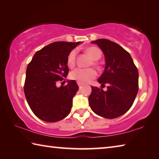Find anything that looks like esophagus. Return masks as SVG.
I'll use <instances>...</instances> for the list:
<instances>
[{"instance_id":"esophagus-1","label":"esophagus","mask_w":159,"mask_h":159,"mask_svg":"<svg viewBox=\"0 0 159 159\" xmlns=\"http://www.w3.org/2000/svg\"><path fill=\"white\" fill-rule=\"evenodd\" d=\"M77 84H78V85L79 86V87H80V86H82V85H83V83H80V82H77Z\"/></svg>"}]
</instances>
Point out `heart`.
Masks as SVG:
<instances>
[{
  "label": "heart",
  "instance_id": "b5f03b06",
  "mask_svg": "<svg viewBox=\"0 0 159 159\" xmlns=\"http://www.w3.org/2000/svg\"><path fill=\"white\" fill-rule=\"evenodd\" d=\"M85 52L88 54L90 57L92 58L93 60V62L91 63V65L96 67V68H99V64H98V61L101 58L102 52L101 50L98 47L91 46L85 49ZM77 55V50L76 49L72 50L71 52L68 54L66 58V64L69 67H74L75 64H76ZM97 76L96 71L92 68L88 69H82V68H76L70 72L69 78L71 80H76L78 82L81 83H87L90 81L91 80L95 79Z\"/></svg>",
  "mask_w": 159,
  "mask_h": 159
}]
</instances>
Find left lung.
Here are the masks:
<instances>
[{
  "instance_id": "1",
  "label": "left lung",
  "mask_w": 159,
  "mask_h": 159,
  "mask_svg": "<svg viewBox=\"0 0 159 159\" xmlns=\"http://www.w3.org/2000/svg\"><path fill=\"white\" fill-rule=\"evenodd\" d=\"M92 43L98 45L105 57V69L98 82L109 86L107 91L91 86L90 108L102 117H119L130 109L135 99L139 90L138 70L129 52L116 43L101 39Z\"/></svg>"
}]
</instances>
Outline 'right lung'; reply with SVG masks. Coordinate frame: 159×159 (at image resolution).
<instances>
[{
    "instance_id": "1",
    "label": "right lung",
    "mask_w": 159,
    "mask_h": 159,
    "mask_svg": "<svg viewBox=\"0 0 159 159\" xmlns=\"http://www.w3.org/2000/svg\"><path fill=\"white\" fill-rule=\"evenodd\" d=\"M80 42L52 43L35 53L29 63L24 86L25 97L31 111L46 122H57L69 115L73 98L79 90L76 80H67L57 88L58 81L65 83L69 74L68 54Z\"/></svg>"
}]
</instances>
